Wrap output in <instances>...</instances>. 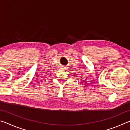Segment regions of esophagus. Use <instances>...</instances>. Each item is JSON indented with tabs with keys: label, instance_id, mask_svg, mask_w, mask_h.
I'll return each mask as SVG.
<instances>
[{
	"label": "esophagus",
	"instance_id": "obj_1",
	"mask_svg": "<svg viewBox=\"0 0 130 130\" xmlns=\"http://www.w3.org/2000/svg\"><path fill=\"white\" fill-rule=\"evenodd\" d=\"M62 69H64V70H67V67H65V66H62Z\"/></svg>",
	"mask_w": 130,
	"mask_h": 130
}]
</instances>
